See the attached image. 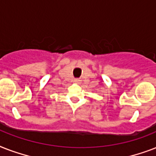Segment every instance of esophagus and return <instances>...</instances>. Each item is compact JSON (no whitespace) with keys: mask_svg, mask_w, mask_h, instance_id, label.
I'll return each instance as SVG.
<instances>
[{"mask_svg":"<svg viewBox=\"0 0 156 156\" xmlns=\"http://www.w3.org/2000/svg\"><path fill=\"white\" fill-rule=\"evenodd\" d=\"M74 82H75V83H79V82H80V80H79L78 78H75V79H74Z\"/></svg>","mask_w":156,"mask_h":156,"instance_id":"1","label":"esophagus"}]
</instances>
